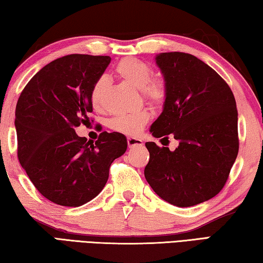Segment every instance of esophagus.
<instances>
[{"label":"esophagus","mask_w":263,"mask_h":263,"mask_svg":"<svg viewBox=\"0 0 263 263\" xmlns=\"http://www.w3.org/2000/svg\"><path fill=\"white\" fill-rule=\"evenodd\" d=\"M142 145H144V142H142V140L138 139V138H132V137H128L127 138V146L130 148L141 147Z\"/></svg>","instance_id":"esophagus-1"}]
</instances>
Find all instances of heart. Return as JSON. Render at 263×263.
Masks as SVG:
<instances>
[{"mask_svg":"<svg viewBox=\"0 0 263 263\" xmlns=\"http://www.w3.org/2000/svg\"><path fill=\"white\" fill-rule=\"evenodd\" d=\"M115 75L123 82L136 89H139L142 99L153 105H162L167 97V88L163 80L153 77V69L147 62L136 58H124L115 67ZM106 90V80L99 78L90 90V102L94 109L103 108ZM151 114L147 109L137 112L121 114L110 121L112 130L127 136H136L148 123Z\"/></svg>","mask_w":263,"mask_h":263,"instance_id":"b5f03b06","label":"heart"}]
</instances>
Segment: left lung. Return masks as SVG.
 <instances>
[{
    "mask_svg": "<svg viewBox=\"0 0 263 263\" xmlns=\"http://www.w3.org/2000/svg\"><path fill=\"white\" fill-rule=\"evenodd\" d=\"M155 60L167 97L149 131L180 144L172 152L146 142L145 177L166 202L193 206L215 197L229 179L239 151L237 104L225 80L195 55L166 52Z\"/></svg>",
    "mask_w": 263,
    "mask_h": 263,
    "instance_id": "obj_1",
    "label": "left lung"
}]
</instances>
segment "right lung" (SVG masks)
<instances>
[{
    "mask_svg": "<svg viewBox=\"0 0 263 263\" xmlns=\"http://www.w3.org/2000/svg\"><path fill=\"white\" fill-rule=\"evenodd\" d=\"M108 55L69 54L53 60L26 84L16 105L17 157L39 193L62 206H80L104 188L126 138L100 133L95 141L75 127L90 123V90ZM92 122V119H91Z\"/></svg>",
    "mask_w": 263,
    "mask_h": 263,
    "instance_id": "add662e5",
    "label": "right lung"
}]
</instances>
